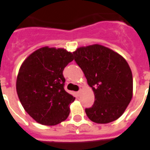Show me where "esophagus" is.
Returning a JSON list of instances; mask_svg holds the SVG:
<instances>
[{"mask_svg": "<svg viewBox=\"0 0 150 150\" xmlns=\"http://www.w3.org/2000/svg\"><path fill=\"white\" fill-rule=\"evenodd\" d=\"M81 91H82V90H81V89H80V90L78 91V92H77V93H78V94H80V93H81Z\"/></svg>", "mask_w": 150, "mask_h": 150, "instance_id": "esophagus-1", "label": "esophagus"}]
</instances>
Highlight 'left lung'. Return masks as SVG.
I'll return each mask as SVG.
<instances>
[{
    "label": "left lung",
    "mask_w": 150,
    "mask_h": 150,
    "mask_svg": "<svg viewBox=\"0 0 150 150\" xmlns=\"http://www.w3.org/2000/svg\"><path fill=\"white\" fill-rule=\"evenodd\" d=\"M73 54L94 92V104L85 109L87 117L97 124L117 120L133 96L132 72L126 60L100 45L80 47Z\"/></svg>",
    "instance_id": "1"
}]
</instances>
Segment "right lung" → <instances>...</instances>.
<instances>
[{
	"instance_id": "obj_1",
	"label": "right lung",
	"mask_w": 150,
	"mask_h": 150,
	"mask_svg": "<svg viewBox=\"0 0 150 150\" xmlns=\"http://www.w3.org/2000/svg\"><path fill=\"white\" fill-rule=\"evenodd\" d=\"M74 60L64 48L43 47L32 53L20 67L16 92L25 111L43 125H58L70 114L75 98L64 89L63 70Z\"/></svg>"
}]
</instances>
